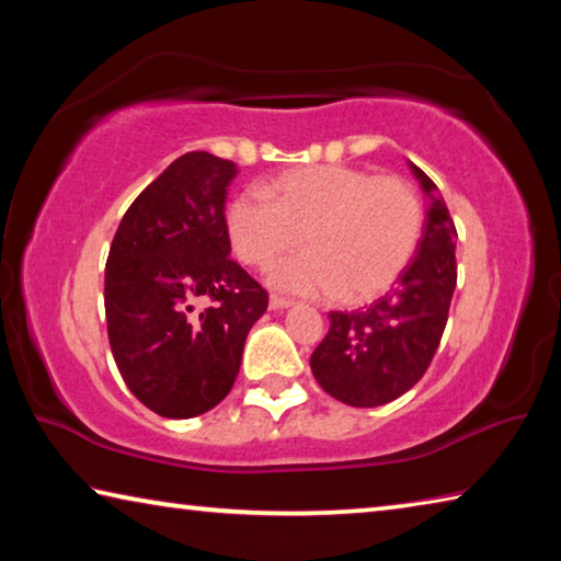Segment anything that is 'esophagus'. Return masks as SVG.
Returning <instances> with one entry per match:
<instances>
[{"label":"esophagus","instance_id":"1","mask_svg":"<svg viewBox=\"0 0 561 561\" xmlns=\"http://www.w3.org/2000/svg\"><path fill=\"white\" fill-rule=\"evenodd\" d=\"M291 299H287V297H279V294H272V297H270V309H274V311H277V309H287V307H291Z\"/></svg>","mask_w":561,"mask_h":561}]
</instances>
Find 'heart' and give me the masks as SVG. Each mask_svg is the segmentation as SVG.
<instances>
[{"mask_svg":"<svg viewBox=\"0 0 561 561\" xmlns=\"http://www.w3.org/2000/svg\"><path fill=\"white\" fill-rule=\"evenodd\" d=\"M227 237L237 257L267 270L270 284L304 297L364 301L386 291L413 260L423 207L401 178L348 165L291 170L227 205Z\"/></svg>","mask_w":561,"mask_h":561,"instance_id":"heart-1","label":"heart"}]
</instances>
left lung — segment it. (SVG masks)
Returning <instances> with one entry per match:
<instances>
[{
    "mask_svg": "<svg viewBox=\"0 0 561 561\" xmlns=\"http://www.w3.org/2000/svg\"><path fill=\"white\" fill-rule=\"evenodd\" d=\"M411 170L428 195L415 257L371 307L331 311L329 334L309 360L317 383L354 408L391 403L421 381L448 324L458 232L433 180L413 163Z\"/></svg>",
    "mask_w": 561,
    "mask_h": 561,
    "instance_id": "8db88e82",
    "label": "left lung"
}]
</instances>
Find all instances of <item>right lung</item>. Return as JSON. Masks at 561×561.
I'll use <instances>...</instances> for the list:
<instances>
[{
    "mask_svg": "<svg viewBox=\"0 0 561 561\" xmlns=\"http://www.w3.org/2000/svg\"><path fill=\"white\" fill-rule=\"evenodd\" d=\"M232 160H173L123 215L106 262V324L130 393L163 417H195L230 393L244 339L270 297L230 260Z\"/></svg>",
    "mask_w": 561,
    "mask_h": 561,
    "instance_id": "add662e5",
    "label": "right lung"
}]
</instances>
